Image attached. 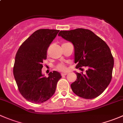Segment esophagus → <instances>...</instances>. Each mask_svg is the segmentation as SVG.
I'll return each instance as SVG.
<instances>
[{
	"mask_svg": "<svg viewBox=\"0 0 123 123\" xmlns=\"http://www.w3.org/2000/svg\"><path fill=\"white\" fill-rule=\"evenodd\" d=\"M67 73H62L61 74V76H64V75H66L67 74Z\"/></svg>",
	"mask_w": 123,
	"mask_h": 123,
	"instance_id": "obj_1",
	"label": "esophagus"
}]
</instances>
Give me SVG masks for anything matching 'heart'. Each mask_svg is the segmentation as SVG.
Returning a JSON list of instances; mask_svg holds the SVG:
<instances>
[{"label": "heart", "instance_id": "obj_1", "mask_svg": "<svg viewBox=\"0 0 123 123\" xmlns=\"http://www.w3.org/2000/svg\"><path fill=\"white\" fill-rule=\"evenodd\" d=\"M56 69L57 70L59 71H65L67 69V67L64 64L61 63V64H58V65L56 66Z\"/></svg>", "mask_w": 123, "mask_h": 123}]
</instances>
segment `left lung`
Returning a JSON list of instances; mask_svg holds the SVG:
<instances>
[{
  "instance_id": "obj_1",
  "label": "left lung",
  "mask_w": 123,
  "mask_h": 123,
  "mask_svg": "<svg viewBox=\"0 0 123 123\" xmlns=\"http://www.w3.org/2000/svg\"><path fill=\"white\" fill-rule=\"evenodd\" d=\"M58 36L74 45L77 68H88L85 74L76 73L77 80L71 85L73 92L87 99L99 96L112 79L114 58L108 46L87 29L61 31Z\"/></svg>"
}]
</instances>
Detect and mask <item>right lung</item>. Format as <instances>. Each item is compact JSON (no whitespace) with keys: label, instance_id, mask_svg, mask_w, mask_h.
Here are the masks:
<instances>
[{"label":"right lung","instance_id":"obj_1","mask_svg":"<svg viewBox=\"0 0 123 123\" xmlns=\"http://www.w3.org/2000/svg\"><path fill=\"white\" fill-rule=\"evenodd\" d=\"M59 30L40 29L23 42L17 51L13 72L21 95L30 102L41 104L55 92L61 78L58 72H50L48 77L42 74L47 50Z\"/></svg>","mask_w":123,"mask_h":123}]
</instances>
